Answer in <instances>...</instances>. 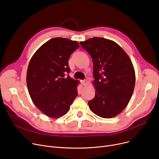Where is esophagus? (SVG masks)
Wrapping results in <instances>:
<instances>
[{"instance_id": "1", "label": "esophagus", "mask_w": 159, "mask_h": 159, "mask_svg": "<svg viewBox=\"0 0 159 159\" xmlns=\"http://www.w3.org/2000/svg\"><path fill=\"white\" fill-rule=\"evenodd\" d=\"M81 84L83 85V86H86L88 84V81L87 80H81Z\"/></svg>"}]
</instances>
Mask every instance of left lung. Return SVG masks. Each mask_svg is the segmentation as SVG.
Here are the masks:
<instances>
[{
  "label": "left lung",
  "instance_id": "1",
  "mask_svg": "<svg viewBox=\"0 0 159 159\" xmlns=\"http://www.w3.org/2000/svg\"><path fill=\"white\" fill-rule=\"evenodd\" d=\"M93 64L95 97L88 101L95 115L110 119L120 113L129 103L135 84V73L127 53L109 39L93 37L80 42Z\"/></svg>",
  "mask_w": 159,
  "mask_h": 159
}]
</instances>
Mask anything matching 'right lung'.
Segmentation results:
<instances>
[{
  "label": "right lung",
  "mask_w": 159,
  "mask_h": 159,
  "mask_svg": "<svg viewBox=\"0 0 159 159\" xmlns=\"http://www.w3.org/2000/svg\"><path fill=\"white\" fill-rule=\"evenodd\" d=\"M79 47L77 41L56 37L42 45L30 61L26 82L33 103L50 118H60L70 110L78 95L79 81L71 79L68 60Z\"/></svg>",
  "instance_id": "1"
}]
</instances>
